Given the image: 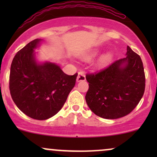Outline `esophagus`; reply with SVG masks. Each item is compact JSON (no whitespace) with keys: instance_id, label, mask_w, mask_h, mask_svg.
I'll use <instances>...</instances> for the list:
<instances>
[{"instance_id":"esophagus-1","label":"esophagus","mask_w":157,"mask_h":157,"mask_svg":"<svg viewBox=\"0 0 157 157\" xmlns=\"http://www.w3.org/2000/svg\"><path fill=\"white\" fill-rule=\"evenodd\" d=\"M86 80V75H85L83 71H80L78 73V75H77V82H81V81H85Z\"/></svg>"}]
</instances>
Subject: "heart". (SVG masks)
Listing matches in <instances>:
<instances>
[{
    "label": "heart",
    "instance_id": "b5f03b06",
    "mask_svg": "<svg viewBox=\"0 0 157 157\" xmlns=\"http://www.w3.org/2000/svg\"><path fill=\"white\" fill-rule=\"evenodd\" d=\"M101 53V50L99 48H95V49L91 50L89 52H88L86 55L84 56L83 59L86 61H90L93 60L94 58L97 57ZM113 60V54L111 52H108V53L102 55L100 58L97 60L96 66L98 68H103L105 66H109V65L112 62Z\"/></svg>",
    "mask_w": 157,
    "mask_h": 157
}]
</instances>
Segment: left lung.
Here are the masks:
<instances>
[{
  "mask_svg": "<svg viewBox=\"0 0 157 157\" xmlns=\"http://www.w3.org/2000/svg\"><path fill=\"white\" fill-rule=\"evenodd\" d=\"M125 55L105 69L86 76L89 86L86 103L102 118L126 116L143 96L145 79L141 57L128 46Z\"/></svg>",
  "mask_w": 157,
  "mask_h": 157,
  "instance_id": "8db88e82",
  "label": "left lung"
}]
</instances>
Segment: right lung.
Segmentation results:
<instances>
[{
    "label": "right lung",
    "instance_id": "obj_1",
    "mask_svg": "<svg viewBox=\"0 0 157 157\" xmlns=\"http://www.w3.org/2000/svg\"><path fill=\"white\" fill-rule=\"evenodd\" d=\"M42 41L34 40L16 54L10 75L14 102L23 113L37 120L51 118L62 109L77 77V73L65 74L57 63L37 60L35 49Z\"/></svg>",
    "mask_w": 157,
    "mask_h": 157
}]
</instances>
